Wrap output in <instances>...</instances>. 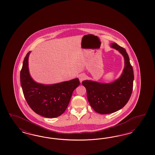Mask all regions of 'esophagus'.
I'll return each mask as SVG.
<instances>
[{"label": "esophagus", "mask_w": 155, "mask_h": 155, "mask_svg": "<svg viewBox=\"0 0 155 155\" xmlns=\"http://www.w3.org/2000/svg\"><path fill=\"white\" fill-rule=\"evenodd\" d=\"M85 78H86V75L84 74H81L79 76V80H80V82H82Z\"/></svg>", "instance_id": "34e87169"}]
</instances>
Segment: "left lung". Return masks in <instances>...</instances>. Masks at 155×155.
<instances>
[{"label":"left lung","instance_id":"left-lung-1","mask_svg":"<svg viewBox=\"0 0 155 155\" xmlns=\"http://www.w3.org/2000/svg\"><path fill=\"white\" fill-rule=\"evenodd\" d=\"M111 47L119 51L124 58V68L121 76L110 84L84 81L87 97L91 107L101 114H108L123 108L131 97L134 80V71L124 48L114 42Z\"/></svg>","mask_w":155,"mask_h":155}]
</instances>
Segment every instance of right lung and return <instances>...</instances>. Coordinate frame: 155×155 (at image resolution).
I'll return each mask as SVG.
<instances>
[{"label":"right lung","mask_w":155,"mask_h":155,"mask_svg":"<svg viewBox=\"0 0 155 155\" xmlns=\"http://www.w3.org/2000/svg\"><path fill=\"white\" fill-rule=\"evenodd\" d=\"M28 52L20 71L24 96L34 112L46 117H56L65 112L73 92L80 84L78 78L56 84H40L31 77L28 69Z\"/></svg>","instance_id":"1"}]
</instances>
